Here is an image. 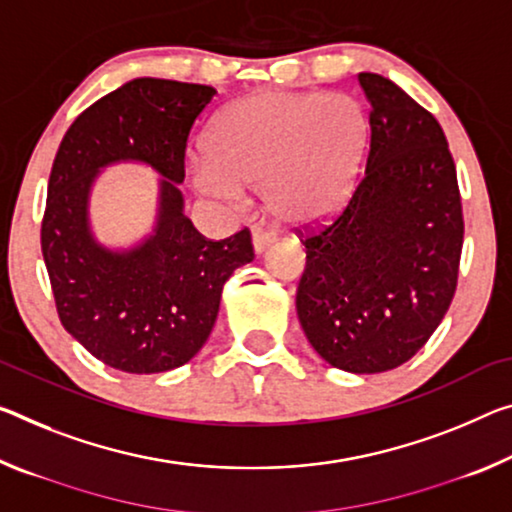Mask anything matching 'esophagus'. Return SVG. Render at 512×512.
Returning a JSON list of instances; mask_svg holds the SVG:
<instances>
[{
    "mask_svg": "<svg viewBox=\"0 0 512 512\" xmlns=\"http://www.w3.org/2000/svg\"><path fill=\"white\" fill-rule=\"evenodd\" d=\"M273 241H275V237L269 230H253V246H255L257 255H262Z\"/></svg>",
    "mask_w": 512,
    "mask_h": 512,
    "instance_id": "34e87169",
    "label": "esophagus"
}]
</instances>
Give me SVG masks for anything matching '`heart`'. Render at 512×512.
<instances>
[{
  "instance_id": "obj_1",
  "label": "heart",
  "mask_w": 512,
  "mask_h": 512,
  "mask_svg": "<svg viewBox=\"0 0 512 512\" xmlns=\"http://www.w3.org/2000/svg\"><path fill=\"white\" fill-rule=\"evenodd\" d=\"M367 134V116L346 95L255 93L216 113L205 154L189 161V180L202 196L227 202L262 189L275 221L316 225L344 205Z\"/></svg>"
}]
</instances>
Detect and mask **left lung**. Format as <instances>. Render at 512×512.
Here are the masks:
<instances>
[{
    "label": "left lung",
    "mask_w": 512,
    "mask_h": 512,
    "mask_svg": "<svg viewBox=\"0 0 512 512\" xmlns=\"http://www.w3.org/2000/svg\"><path fill=\"white\" fill-rule=\"evenodd\" d=\"M358 81L369 100L367 168L342 212L300 239L296 312L332 367L380 373L408 362L444 319L465 223L433 113L387 77L360 72Z\"/></svg>",
    "instance_id": "1"
}]
</instances>
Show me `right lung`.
I'll return each mask as SVG.
<instances>
[{"label": "right lung", "mask_w": 512, "mask_h": 512, "mask_svg": "<svg viewBox=\"0 0 512 512\" xmlns=\"http://www.w3.org/2000/svg\"><path fill=\"white\" fill-rule=\"evenodd\" d=\"M216 88L139 77L79 113L56 152L40 248L59 319L109 367L159 373L182 367L212 332L223 285L253 262L250 230L212 241L184 214V154ZM139 160L160 181L158 223L129 251L97 244L87 200L102 167Z\"/></svg>", "instance_id": "add662e5"}]
</instances>
